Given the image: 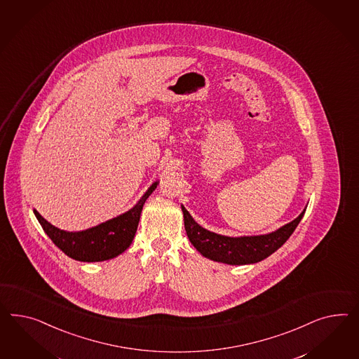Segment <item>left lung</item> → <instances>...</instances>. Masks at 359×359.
Returning <instances> with one entry per match:
<instances>
[{
    "label": "left lung",
    "mask_w": 359,
    "mask_h": 359,
    "mask_svg": "<svg viewBox=\"0 0 359 359\" xmlns=\"http://www.w3.org/2000/svg\"><path fill=\"white\" fill-rule=\"evenodd\" d=\"M184 214V226L189 242L205 257L213 262L245 265L259 262L276 252L283 243L290 238L291 233L301 222L306 209L294 221L282 226L281 229L271 233L257 236H239L230 238L219 233H212L201 227L194 221L192 215L182 205Z\"/></svg>",
    "instance_id": "1"
}]
</instances>
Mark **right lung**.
I'll return each instance as SVG.
<instances>
[{"mask_svg": "<svg viewBox=\"0 0 359 359\" xmlns=\"http://www.w3.org/2000/svg\"><path fill=\"white\" fill-rule=\"evenodd\" d=\"M156 185L158 182H155L140 198V201L126 213L83 231L69 233L60 230L46 221L36 210H34V213L44 233L67 256L77 262H104L124 252L132 244L144 204L147 197L153 194Z\"/></svg>", "mask_w": 359, "mask_h": 359, "instance_id": "1", "label": "right lung"}]
</instances>
